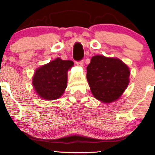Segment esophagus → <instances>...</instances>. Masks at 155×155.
<instances>
[{
    "instance_id": "esophagus-1",
    "label": "esophagus",
    "mask_w": 155,
    "mask_h": 155,
    "mask_svg": "<svg viewBox=\"0 0 155 155\" xmlns=\"http://www.w3.org/2000/svg\"><path fill=\"white\" fill-rule=\"evenodd\" d=\"M76 64L78 65V66H80V67H83L84 66V61L82 60L81 61H77Z\"/></svg>"
}]
</instances>
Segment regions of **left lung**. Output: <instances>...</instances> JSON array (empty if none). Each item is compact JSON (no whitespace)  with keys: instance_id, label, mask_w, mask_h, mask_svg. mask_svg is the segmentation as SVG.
<instances>
[{"instance_id":"8db88e82","label":"left lung","mask_w":155,"mask_h":155,"mask_svg":"<svg viewBox=\"0 0 155 155\" xmlns=\"http://www.w3.org/2000/svg\"><path fill=\"white\" fill-rule=\"evenodd\" d=\"M87 70V79L92 94L105 103L118 99L129 84L128 67L117 58L94 56Z\"/></svg>"}]
</instances>
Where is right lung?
<instances>
[{
    "label": "right lung",
    "mask_w": 155,
    "mask_h": 155,
    "mask_svg": "<svg viewBox=\"0 0 155 155\" xmlns=\"http://www.w3.org/2000/svg\"><path fill=\"white\" fill-rule=\"evenodd\" d=\"M71 61L57 58L35 71L33 85L38 95L46 100L60 97L67 87V72L73 66Z\"/></svg>",
    "instance_id": "add662e5"
}]
</instances>
